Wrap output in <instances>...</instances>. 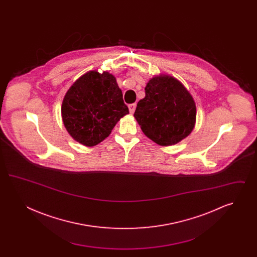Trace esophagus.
Masks as SVG:
<instances>
[{
	"instance_id": "34e87169",
	"label": "esophagus",
	"mask_w": 257,
	"mask_h": 257,
	"mask_svg": "<svg viewBox=\"0 0 257 257\" xmlns=\"http://www.w3.org/2000/svg\"><path fill=\"white\" fill-rule=\"evenodd\" d=\"M136 103H133V104H130L129 106H128V108H129V110H130V112L131 113H134L135 110H136Z\"/></svg>"
}]
</instances>
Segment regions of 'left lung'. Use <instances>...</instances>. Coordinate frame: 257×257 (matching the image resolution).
Masks as SVG:
<instances>
[{"label": "left lung", "instance_id": "obj_1", "mask_svg": "<svg viewBox=\"0 0 257 257\" xmlns=\"http://www.w3.org/2000/svg\"><path fill=\"white\" fill-rule=\"evenodd\" d=\"M145 90L146 97L138 102L134 116L147 137L168 147L191 134L196 124V104L178 80L155 76Z\"/></svg>", "mask_w": 257, "mask_h": 257}]
</instances>
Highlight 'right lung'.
I'll return each mask as SVG.
<instances>
[{"mask_svg": "<svg viewBox=\"0 0 257 257\" xmlns=\"http://www.w3.org/2000/svg\"><path fill=\"white\" fill-rule=\"evenodd\" d=\"M122 96L113 75L95 70L84 74L62 101L61 116L67 132L86 147L96 146L129 113Z\"/></svg>", "mask_w": 257, "mask_h": 257, "instance_id": "add662e5", "label": "right lung"}]
</instances>
